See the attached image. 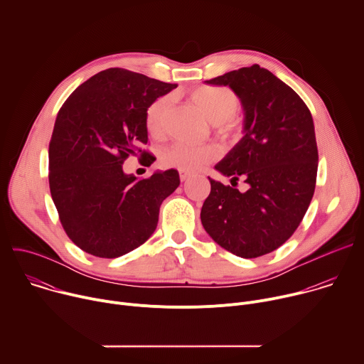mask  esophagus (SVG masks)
I'll use <instances>...</instances> for the list:
<instances>
[{
  "label": "esophagus",
  "instance_id": "34e87169",
  "mask_svg": "<svg viewBox=\"0 0 364 364\" xmlns=\"http://www.w3.org/2000/svg\"><path fill=\"white\" fill-rule=\"evenodd\" d=\"M188 177H191V173L184 171V170H180V180H181V181H186Z\"/></svg>",
  "mask_w": 364,
  "mask_h": 364
}]
</instances>
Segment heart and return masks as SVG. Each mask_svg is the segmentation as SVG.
<instances>
[{"mask_svg": "<svg viewBox=\"0 0 364 364\" xmlns=\"http://www.w3.org/2000/svg\"><path fill=\"white\" fill-rule=\"evenodd\" d=\"M190 99L201 114L220 132L230 135L239 128L235 114L239 109V97L226 86H200L190 93ZM170 107V97H159L151 103L145 114L146 129L151 135L160 136L164 132V117ZM220 157V149L216 145H190L176 142L167 146L161 154L164 167L178 168L184 171H197L204 166L213 163Z\"/></svg>", "mask_w": 364, "mask_h": 364, "instance_id": "1", "label": "heart"}]
</instances>
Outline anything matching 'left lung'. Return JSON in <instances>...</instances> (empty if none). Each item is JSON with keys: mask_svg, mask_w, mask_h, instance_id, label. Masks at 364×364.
Masks as SVG:
<instances>
[{"mask_svg": "<svg viewBox=\"0 0 364 364\" xmlns=\"http://www.w3.org/2000/svg\"><path fill=\"white\" fill-rule=\"evenodd\" d=\"M207 85L229 86L240 100L243 136L215 166L240 193L209 177L201 225L223 249L257 257L284 245L299 226L314 196L318 151L313 117L304 100L269 70L253 65Z\"/></svg>", "mask_w": 364, "mask_h": 364, "instance_id": "8db88e82", "label": "left lung"}]
</instances>
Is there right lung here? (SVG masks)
Masks as SVG:
<instances>
[{"instance_id":"add662e5","label":"right lung","mask_w":364,"mask_h":364,"mask_svg":"<svg viewBox=\"0 0 364 364\" xmlns=\"http://www.w3.org/2000/svg\"><path fill=\"white\" fill-rule=\"evenodd\" d=\"M176 87L112 68L60 108L48 145L50 193L65 232L86 253L112 259L141 246L157 228L163 200L180 186L173 168L141 180L122 168L148 142L146 109Z\"/></svg>"}]
</instances>
